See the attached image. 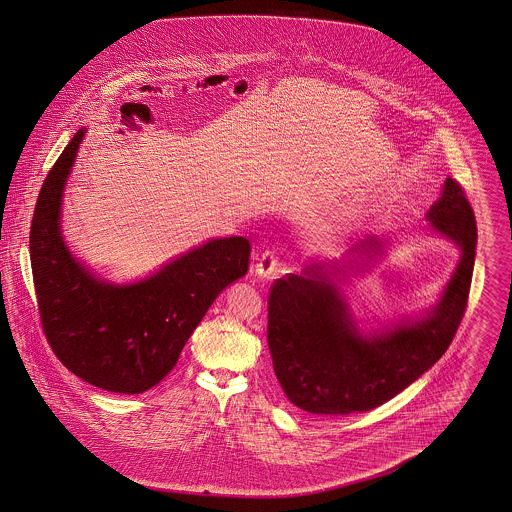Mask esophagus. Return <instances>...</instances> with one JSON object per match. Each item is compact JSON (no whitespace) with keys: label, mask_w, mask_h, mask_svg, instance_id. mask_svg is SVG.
Segmentation results:
<instances>
[{"label":"esophagus","mask_w":512,"mask_h":512,"mask_svg":"<svg viewBox=\"0 0 512 512\" xmlns=\"http://www.w3.org/2000/svg\"><path fill=\"white\" fill-rule=\"evenodd\" d=\"M276 268H278V255H276V251H270V249L263 251V255L259 257V261L255 265L257 276L270 278V276H274Z\"/></svg>","instance_id":"1"}]
</instances>
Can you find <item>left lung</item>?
<instances>
[{"label":"left lung","instance_id":"8db88e82","mask_svg":"<svg viewBox=\"0 0 512 512\" xmlns=\"http://www.w3.org/2000/svg\"><path fill=\"white\" fill-rule=\"evenodd\" d=\"M428 220L461 245L463 257L426 318L363 338L324 268H305L272 284L268 349L274 374L295 407L330 416L365 413L411 386L447 351L468 305L478 242L472 205L457 180H445Z\"/></svg>","mask_w":512,"mask_h":512}]
</instances>
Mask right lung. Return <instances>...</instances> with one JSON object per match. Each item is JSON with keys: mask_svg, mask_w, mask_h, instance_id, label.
<instances>
[{"mask_svg": "<svg viewBox=\"0 0 512 512\" xmlns=\"http://www.w3.org/2000/svg\"><path fill=\"white\" fill-rule=\"evenodd\" d=\"M84 130L48 172L30 224V263L44 336L84 382L144 393L176 365L207 309L249 268L251 244L213 240L132 286L99 282L74 261L59 230V207Z\"/></svg>", "mask_w": 512, "mask_h": 512, "instance_id": "1", "label": "right lung"}]
</instances>
